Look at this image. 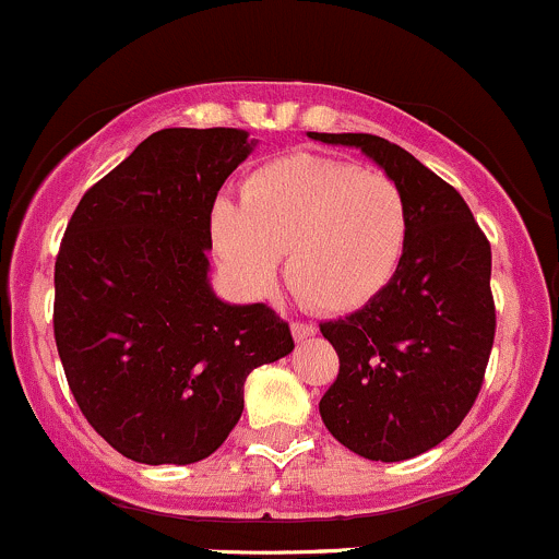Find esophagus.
<instances>
[{
  "label": "esophagus",
  "mask_w": 559,
  "mask_h": 559,
  "mask_svg": "<svg viewBox=\"0 0 559 559\" xmlns=\"http://www.w3.org/2000/svg\"><path fill=\"white\" fill-rule=\"evenodd\" d=\"M292 335H295V341H308V337L316 335V324L313 321H292Z\"/></svg>",
  "instance_id": "obj_1"
}]
</instances>
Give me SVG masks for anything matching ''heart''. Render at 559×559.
<instances>
[{"mask_svg": "<svg viewBox=\"0 0 559 559\" xmlns=\"http://www.w3.org/2000/svg\"><path fill=\"white\" fill-rule=\"evenodd\" d=\"M408 202L384 173L313 154L257 167L238 202L218 197L211 238L246 292H264L286 253V281L306 306L348 313L392 284L408 246Z\"/></svg>", "mask_w": 559, "mask_h": 559, "instance_id": "b5f03b06", "label": "heart"}]
</instances>
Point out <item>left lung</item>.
Listing matches in <instances>:
<instances>
[{
    "instance_id": "8db88e82",
    "label": "left lung",
    "mask_w": 559,
    "mask_h": 559,
    "mask_svg": "<svg viewBox=\"0 0 559 559\" xmlns=\"http://www.w3.org/2000/svg\"><path fill=\"white\" fill-rule=\"evenodd\" d=\"M308 138L359 148L408 202V246L392 284L319 324L341 359L319 414L354 454L411 460L452 436L481 392L495 341L489 240L460 191L400 145L352 132Z\"/></svg>"
}]
</instances>
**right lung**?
<instances>
[{
	"instance_id": "right-lung-1",
	"label": "right lung",
	"mask_w": 559,
	"mask_h": 559,
	"mask_svg": "<svg viewBox=\"0 0 559 559\" xmlns=\"http://www.w3.org/2000/svg\"><path fill=\"white\" fill-rule=\"evenodd\" d=\"M243 129H162L78 202L56 257L53 335L88 425L145 465H189L227 441L253 368L295 348L264 302L207 281L211 207L251 154Z\"/></svg>"
}]
</instances>
